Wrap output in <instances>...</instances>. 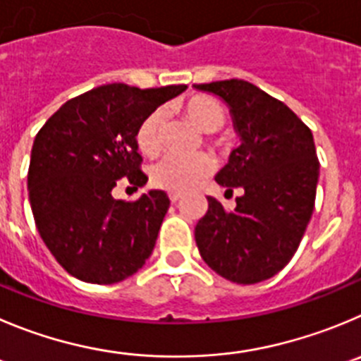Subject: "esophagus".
<instances>
[{
    "instance_id": "1",
    "label": "esophagus",
    "mask_w": 361,
    "mask_h": 361,
    "mask_svg": "<svg viewBox=\"0 0 361 361\" xmlns=\"http://www.w3.org/2000/svg\"><path fill=\"white\" fill-rule=\"evenodd\" d=\"M181 194L180 192H169V200L173 201V203H176V201H180Z\"/></svg>"
}]
</instances>
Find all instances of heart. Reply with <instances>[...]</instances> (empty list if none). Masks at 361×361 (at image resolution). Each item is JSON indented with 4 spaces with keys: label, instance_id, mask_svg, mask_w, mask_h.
<instances>
[{
    "label": "heart",
    "instance_id": "1",
    "mask_svg": "<svg viewBox=\"0 0 361 361\" xmlns=\"http://www.w3.org/2000/svg\"><path fill=\"white\" fill-rule=\"evenodd\" d=\"M183 112L194 126L204 133H214L224 124L226 114L219 101L214 97L196 94L183 103ZM165 114L161 109H154L140 121L135 131V142L142 154L157 157L161 151V135H164ZM215 161L210 154L201 153L196 157H165L151 169V180L157 187L169 192H187L196 188L204 178L210 176Z\"/></svg>",
    "mask_w": 361,
    "mask_h": 361
}]
</instances>
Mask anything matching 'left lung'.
Wrapping results in <instances>:
<instances>
[{
	"label": "left lung",
	"mask_w": 361,
	"mask_h": 361,
	"mask_svg": "<svg viewBox=\"0 0 361 361\" xmlns=\"http://www.w3.org/2000/svg\"><path fill=\"white\" fill-rule=\"evenodd\" d=\"M194 87L230 106L240 146L215 181L242 192L233 212L208 197L194 231L197 249L222 278L264 281L292 260L312 219L319 181L313 135L287 104L244 80Z\"/></svg>",
	"instance_id": "left-lung-1"
}]
</instances>
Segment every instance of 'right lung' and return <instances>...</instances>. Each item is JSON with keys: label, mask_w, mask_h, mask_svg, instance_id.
Wrapping results in <instances>:
<instances>
[{"label": "right lung", "mask_w": 361, "mask_h": 361, "mask_svg": "<svg viewBox=\"0 0 361 361\" xmlns=\"http://www.w3.org/2000/svg\"><path fill=\"white\" fill-rule=\"evenodd\" d=\"M185 89L96 87L63 103L37 133L28 169L33 219L44 244L74 278L110 285L151 257L169 197L149 190L123 201L112 190L123 178L135 188L147 183L135 131Z\"/></svg>", "instance_id": "right-lung-1"}]
</instances>
